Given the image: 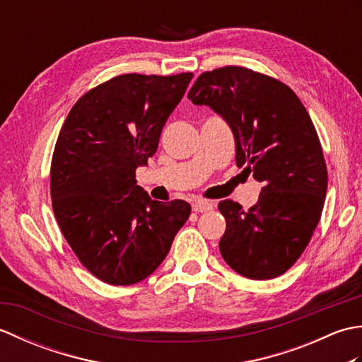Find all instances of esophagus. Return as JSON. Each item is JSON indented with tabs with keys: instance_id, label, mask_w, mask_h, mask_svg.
Masks as SVG:
<instances>
[{
	"instance_id": "obj_1",
	"label": "esophagus",
	"mask_w": 362,
	"mask_h": 362,
	"mask_svg": "<svg viewBox=\"0 0 362 362\" xmlns=\"http://www.w3.org/2000/svg\"><path fill=\"white\" fill-rule=\"evenodd\" d=\"M213 202L211 201H205V199H196L193 201V210L196 213H204V211H209L213 209Z\"/></svg>"
}]
</instances>
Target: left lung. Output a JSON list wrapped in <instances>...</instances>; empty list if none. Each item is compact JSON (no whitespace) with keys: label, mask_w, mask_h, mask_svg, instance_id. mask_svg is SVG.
Here are the masks:
<instances>
[{"label":"left lung","mask_w":362,"mask_h":362,"mask_svg":"<svg viewBox=\"0 0 362 362\" xmlns=\"http://www.w3.org/2000/svg\"><path fill=\"white\" fill-rule=\"evenodd\" d=\"M188 99L226 119L238 168L263 183L249 211L219 202L227 222L221 255L243 276L275 279L303 253L325 202L328 174L310 115L288 86L243 66L202 73Z\"/></svg>","instance_id":"left-lung-1"}]
</instances>
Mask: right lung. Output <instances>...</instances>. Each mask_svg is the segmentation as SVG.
Returning <instances> with one entry per match:
<instances>
[{"instance_id":"right-lung-1","label":"right lung","mask_w":362,"mask_h":362,"mask_svg":"<svg viewBox=\"0 0 362 362\" xmlns=\"http://www.w3.org/2000/svg\"><path fill=\"white\" fill-rule=\"evenodd\" d=\"M193 73L121 74L90 90L64 122L51 163L52 210L88 271L115 286L144 280L189 218L185 201H152L135 171L156 153Z\"/></svg>"}]
</instances>
